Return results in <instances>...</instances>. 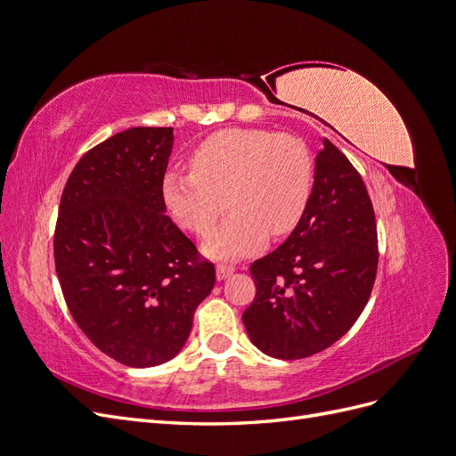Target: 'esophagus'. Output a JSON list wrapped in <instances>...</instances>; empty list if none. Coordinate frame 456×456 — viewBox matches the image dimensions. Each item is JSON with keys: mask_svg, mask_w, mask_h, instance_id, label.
Instances as JSON below:
<instances>
[{"mask_svg": "<svg viewBox=\"0 0 456 456\" xmlns=\"http://www.w3.org/2000/svg\"><path fill=\"white\" fill-rule=\"evenodd\" d=\"M233 272H236V268H233V266H226V265H218V266H216V280H218V281H223V280H228V278H230V275H232Z\"/></svg>", "mask_w": 456, "mask_h": 456, "instance_id": "obj_1", "label": "esophagus"}]
</instances>
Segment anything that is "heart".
I'll list each match as a JSON object with an SVG mask.
<instances>
[{"label": "heart", "instance_id": "obj_1", "mask_svg": "<svg viewBox=\"0 0 456 456\" xmlns=\"http://www.w3.org/2000/svg\"><path fill=\"white\" fill-rule=\"evenodd\" d=\"M191 171L163 176L165 207L183 228L205 236L226 209L233 213L203 243L216 260H238L260 251L270 232H291L306 211L314 159L295 134L265 129H223L191 154Z\"/></svg>", "mask_w": 456, "mask_h": 456}]
</instances>
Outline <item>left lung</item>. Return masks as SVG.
<instances>
[{
	"label": "left lung",
	"instance_id": "8db88e82",
	"mask_svg": "<svg viewBox=\"0 0 456 456\" xmlns=\"http://www.w3.org/2000/svg\"><path fill=\"white\" fill-rule=\"evenodd\" d=\"M317 150L306 211L278 249L255 260L251 342L278 360H300L346 335L377 278L375 211L360 173L327 139Z\"/></svg>",
	"mask_w": 456,
	"mask_h": 456
}]
</instances>
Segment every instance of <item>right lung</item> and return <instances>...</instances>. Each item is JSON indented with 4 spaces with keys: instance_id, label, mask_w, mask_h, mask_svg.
<instances>
[{
    "instance_id": "obj_1",
    "label": "right lung",
    "mask_w": 456,
    "mask_h": 456,
    "mask_svg": "<svg viewBox=\"0 0 456 456\" xmlns=\"http://www.w3.org/2000/svg\"><path fill=\"white\" fill-rule=\"evenodd\" d=\"M173 127H133L77 161L64 186L54 268L74 322L127 367L184 348L215 266L165 215L161 183Z\"/></svg>"
}]
</instances>
